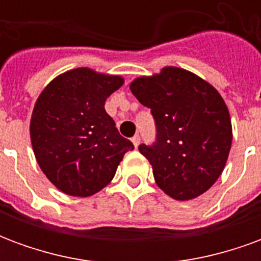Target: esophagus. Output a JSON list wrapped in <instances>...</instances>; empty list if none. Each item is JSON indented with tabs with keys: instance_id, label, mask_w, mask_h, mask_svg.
Masks as SVG:
<instances>
[{
	"instance_id": "1",
	"label": "esophagus",
	"mask_w": 261,
	"mask_h": 261,
	"mask_svg": "<svg viewBox=\"0 0 261 261\" xmlns=\"http://www.w3.org/2000/svg\"><path fill=\"white\" fill-rule=\"evenodd\" d=\"M131 142H133V144H134V147L137 148L138 145H140V137L134 136L133 138H131Z\"/></svg>"
}]
</instances>
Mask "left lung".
Wrapping results in <instances>:
<instances>
[{"label":"left lung","instance_id":"8db88e82","mask_svg":"<svg viewBox=\"0 0 261 261\" xmlns=\"http://www.w3.org/2000/svg\"><path fill=\"white\" fill-rule=\"evenodd\" d=\"M130 89L156 123V142L138 147L155 183L179 201L201 196L218 180L232 145L229 110L219 92L173 65L138 76Z\"/></svg>","mask_w":261,"mask_h":261}]
</instances>
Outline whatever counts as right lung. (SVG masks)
<instances>
[{
  "mask_svg": "<svg viewBox=\"0 0 261 261\" xmlns=\"http://www.w3.org/2000/svg\"><path fill=\"white\" fill-rule=\"evenodd\" d=\"M124 84L121 75L88 67L50 81L32 112L31 142L42 172L60 192L89 197L113 180L131 141L119 134L105 102Z\"/></svg>",
  "mask_w": 261,
  "mask_h": 261,
  "instance_id": "1",
  "label": "right lung"
}]
</instances>
